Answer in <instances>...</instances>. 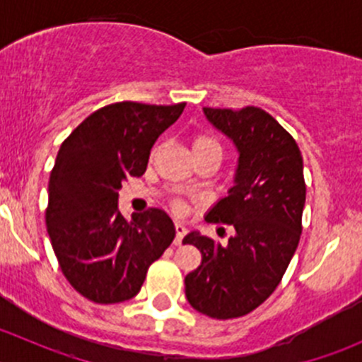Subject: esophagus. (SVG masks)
<instances>
[{
  "label": "esophagus",
  "mask_w": 362,
  "mask_h": 362,
  "mask_svg": "<svg viewBox=\"0 0 362 362\" xmlns=\"http://www.w3.org/2000/svg\"><path fill=\"white\" fill-rule=\"evenodd\" d=\"M185 226L184 224H180V222H177V224H175V245H180L182 243V240H184V236H185Z\"/></svg>",
  "instance_id": "esophagus-1"
}]
</instances>
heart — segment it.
I'll return each mask as SVG.
<instances>
[{
	"label": "heart",
	"mask_w": 362,
	"mask_h": 362,
	"mask_svg": "<svg viewBox=\"0 0 362 362\" xmlns=\"http://www.w3.org/2000/svg\"><path fill=\"white\" fill-rule=\"evenodd\" d=\"M191 148H192V154H194V158H199V156H208V154H215V156L222 154L221 141H218L217 138L210 133H196L194 136L191 138ZM152 154H156V148ZM173 210L182 211L184 210V203L175 202Z\"/></svg>",
	"instance_id": "b5f03b06"
}]
</instances>
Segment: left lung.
I'll list each match as a JSON object with an SVG mask.
<instances>
[{
    "label": "left lung",
    "instance_id": "left-lung-1",
    "mask_svg": "<svg viewBox=\"0 0 362 362\" xmlns=\"http://www.w3.org/2000/svg\"><path fill=\"white\" fill-rule=\"evenodd\" d=\"M206 119L240 152L235 185L206 214L231 224L228 245L192 231L185 245L202 252V264L185 276V296L211 319H236L266 301L282 280L301 236L306 185L298 144L268 112L203 108Z\"/></svg>",
    "mask_w": 362,
    "mask_h": 362
}]
</instances>
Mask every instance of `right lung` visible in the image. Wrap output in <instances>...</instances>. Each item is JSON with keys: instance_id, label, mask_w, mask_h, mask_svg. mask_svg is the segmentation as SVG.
Listing matches in <instances>:
<instances>
[{"instance_id": "add662e5", "label": "right lung", "mask_w": 362, "mask_h": 362, "mask_svg": "<svg viewBox=\"0 0 362 362\" xmlns=\"http://www.w3.org/2000/svg\"><path fill=\"white\" fill-rule=\"evenodd\" d=\"M185 103L120 101L90 113L57 152L49 180L47 231L73 289L100 305L140 293L148 268L175 238L159 208L126 221L117 208L127 177L147 170L152 145Z\"/></svg>"}]
</instances>
